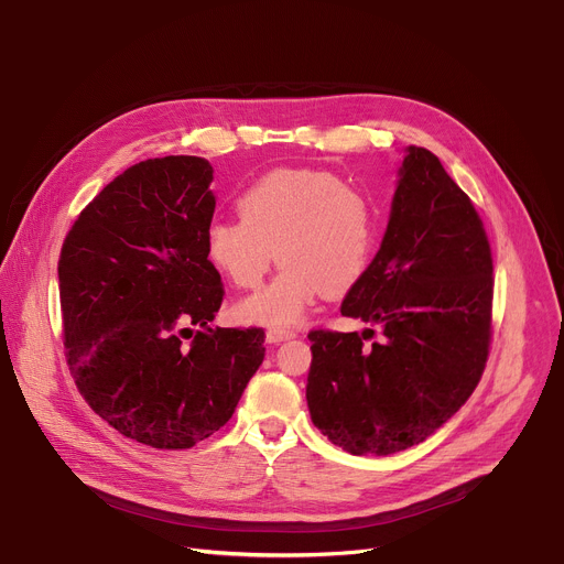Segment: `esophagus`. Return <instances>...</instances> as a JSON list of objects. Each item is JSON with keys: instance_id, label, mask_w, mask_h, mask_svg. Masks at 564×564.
Segmentation results:
<instances>
[{"instance_id": "34e87169", "label": "esophagus", "mask_w": 564, "mask_h": 564, "mask_svg": "<svg viewBox=\"0 0 564 564\" xmlns=\"http://www.w3.org/2000/svg\"><path fill=\"white\" fill-rule=\"evenodd\" d=\"M294 335H296V333L290 330V328L272 326V328H268V333H265V340H268L270 345H279V343H285V340H292Z\"/></svg>"}]
</instances>
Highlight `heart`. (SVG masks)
<instances>
[{
    "mask_svg": "<svg viewBox=\"0 0 564 564\" xmlns=\"http://www.w3.org/2000/svg\"><path fill=\"white\" fill-rule=\"evenodd\" d=\"M240 219L206 231V258L238 288H258L274 258L276 279L236 306L247 324L292 326L324 294L349 292L369 270L379 242L373 199L319 170H274L236 199Z\"/></svg>",
    "mask_w": 564,
    "mask_h": 564,
    "instance_id": "1",
    "label": "heart"
}]
</instances>
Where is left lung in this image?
I'll return each mask as SVG.
<instances>
[{
	"instance_id": "8db88e82",
	"label": "left lung",
	"mask_w": 564,
	"mask_h": 564,
	"mask_svg": "<svg viewBox=\"0 0 564 564\" xmlns=\"http://www.w3.org/2000/svg\"><path fill=\"white\" fill-rule=\"evenodd\" d=\"M492 251L471 199L410 144L388 229L343 315L381 328L311 330L313 424L354 456H390L433 435L471 397L490 351Z\"/></svg>"
}]
</instances>
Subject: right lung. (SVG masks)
Returning <instances> with one entry per match:
<instances>
[{
	"mask_svg": "<svg viewBox=\"0 0 564 564\" xmlns=\"http://www.w3.org/2000/svg\"><path fill=\"white\" fill-rule=\"evenodd\" d=\"M210 183L199 156L142 161L82 210L61 249L74 383L104 422L154 448L219 431L265 358L262 328L210 326L224 296L204 245Z\"/></svg>",
	"mask_w": 564,
	"mask_h": 564,
	"instance_id": "right-lung-1",
	"label": "right lung"
}]
</instances>
